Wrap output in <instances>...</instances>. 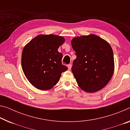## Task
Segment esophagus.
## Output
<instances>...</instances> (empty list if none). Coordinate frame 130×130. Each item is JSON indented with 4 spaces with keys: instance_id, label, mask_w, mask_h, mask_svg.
Segmentation results:
<instances>
[{
    "instance_id": "34e87169",
    "label": "esophagus",
    "mask_w": 130,
    "mask_h": 130,
    "mask_svg": "<svg viewBox=\"0 0 130 130\" xmlns=\"http://www.w3.org/2000/svg\"><path fill=\"white\" fill-rule=\"evenodd\" d=\"M68 69L69 70H71V68H72V64H68Z\"/></svg>"
}]
</instances>
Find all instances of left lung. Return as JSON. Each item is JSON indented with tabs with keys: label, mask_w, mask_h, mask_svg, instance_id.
<instances>
[{
	"label": "left lung",
	"mask_w": 130,
	"mask_h": 130,
	"mask_svg": "<svg viewBox=\"0 0 130 130\" xmlns=\"http://www.w3.org/2000/svg\"><path fill=\"white\" fill-rule=\"evenodd\" d=\"M71 44L76 55L72 72L78 86L87 92L102 89L114 72V57L110 44L95 35L75 38Z\"/></svg>",
	"instance_id": "8db88e82"
}]
</instances>
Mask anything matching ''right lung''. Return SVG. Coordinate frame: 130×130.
I'll use <instances>...</instances> for the list:
<instances>
[{
  "mask_svg": "<svg viewBox=\"0 0 130 130\" xmlns=\"http://www.w3.org/2000/svg\"><path fill=\"white\" fill-rule=\"evenodd\" d=\"M64 42L62 36L40 35L25 46L21 57L22 70L34 87L42 90L51 89L68 69L62 64V54L58 51Z\"/></svg>",
  "mask_w": 130,
  "mask_h": 130,
  "instance_id": "obj_1",
  "label": "right lung"
}]
</instances>
